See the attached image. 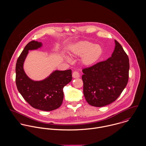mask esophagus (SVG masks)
Segmentation results:
<instances>
[{"instance_id":"obj_1","label":"esophagus","mask_w":146,"mask_h":146,"mask_svg":"<svg viewBox=\"0 0 146 146\" xmlns=\"http://www.w3.org/2000/svg\"><path fill=\"white\" fill-rule=\"evenodd\" d=\"M72 77L74 78H79L80 77V74L77 71H74L72 73Z\"/></svg>"}]
</instances>
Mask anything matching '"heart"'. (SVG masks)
Masks as SVG:
<instances>
[{"label":"heart","mask_w":146,"mask_h":146,"mask_svg":"<svg viewBox=\"0 0 146 146\" xmlns=\"http://www.w3.org/2000/svg\"><path fill=\"white\" fill-rule=\"evenodd\" d=\"M103 53L104 49L100 45L88 41L78 42L70 49L71 55L74 57L81 56V62L86 66L96 64L101 58Z\"/></svg>","instance_id":"1"}]
</instances>
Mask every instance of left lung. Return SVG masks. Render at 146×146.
I'll return each mask as SVG.
<instances>
[{
  "label": "left lung",
  "instance_id": "1",
  "mask_svg": "<svg viewBox=\"0 0 146 146\" xmlns=\"http://www.w3.org/2000/svg\"><path fill=\"white\" fill-rule=\"evenodd\" d=\"M115 42L111 57L82 70L84 95L92 106L103 107L113 102L127 84L129 58L120 44Z\"/></svg>",
  "mask_w": 146,
  "mask_h": 146
}]
</instances>
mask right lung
<instances>
[{"label":"right lung","instance_id":"right-lung-1","mask_svg":"<svg viewBox=\"0 0 146 146\" xmlns=\"http://www.w3.org/2000/svg\"><path fill=\"white\" fill-rule=\"evenodd\" d=\"M40 42H29L17 59L16 66V84L25 100L33 107L45 111L59 108L63 100V87L72 80V71L56 70L42 81H34L25 74L23 63L29 50L37 49Z\"/></svg>","mask_w":146,"mask_h":146}]
</instances>
